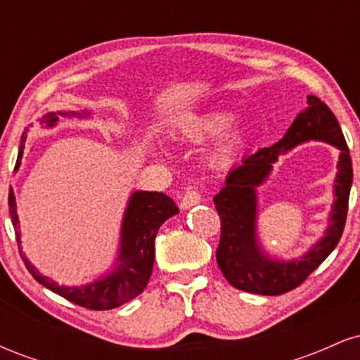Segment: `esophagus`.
I'll list each match as a JSON object with an SVG mask.
<instances>
[{
  "instance_id": "esophagus-1",
  "label": "esophagus",
  "mask_w": 360,
  "mask_h": 360,
  "mask_svg": "<svg viewBox=\"0 0 360 360\" xmlns=\"http://www.w3.org/2000/svg\"><path fill=\"white\" fill-rule=\"evenodd\" d=\"M200 201H201V194L198 191H194V189H188V191L184 193L183 200H181V208L188 210V208H191V206L200 203Z\"/></svg>"
}]
</instances>
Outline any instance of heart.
Masks as SVG:
<instances>
[{
	"instance_id": "b5f03b06",
	"label": "heart",
	"mask_w": 360,
	"mask_h": 360,
	"mask_svg": "<svg viewBox=\"0 0 360 360\" xmlns=\"http://www.w3.org/2000/svg\"><path fill=\"white\" fill-rule=\"evenodd\" d=\"M229 123V117L225 113H205L200 117H194L186 122L181 130L177 131V139L183 140L188 143H201L206 139L213 137V135L220 134L223 128ZM238 140V128L237 127H229V130L223 134V139L218 143V147L214 148L213 159L217 162H225L232 155L235 143Z\"/></svg>"
}]
</instances>
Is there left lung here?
Returning <instances> with one entry per match:
<instances>
[{"label":"left lung","instance_id":"obj_1","mask_svg":"<svg viewBox=\"0 0 360 360\" xmlns=\"http://www.w3.org/2000/svg\"><path fill=\"white\" fill-rule=\"evenodd\" d=\"M309 139H320L341 150L334 185L336 201L329 229L303 258L292 261L271 259L257 240V188L269 176L271 164L281 153ZM352 186V159L335 115L320 98L308 96V108L301 111L286 135L271 147L247 155L240 166L226 176L225 188L213 198L221 220L217 262L233 288L264 296H279L298 288L335 249L347 220Z\"/></svg>","mask_w":360,"mask_h":360}]
</instances>
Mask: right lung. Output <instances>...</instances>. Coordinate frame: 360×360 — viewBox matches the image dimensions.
I'll return each mask as SVG.
<instances>
[{
	"instance_id": "obj_1",
	"label": "right lung",
	"mask_w": 360,
	"mask_h": 360,
	"mask_svg": "<svg viewBox=\"0 0 360 360\" xmlns=\"http://www.w3.org/2000/svg\"><path fill=\"white\" fill-rule=\"evenodd\" d=\"M59 115L64 117H89V111H57V113H47L40 120L47 128L56 127ZM25 134L22 135V143H20L18 160L16 167L20 166V160L23 157V143ZM8 206H10L11 223L15 226V235L18 245L22 243L18 232V214H16V201L13 189L10 188L8 194ZM179 213L177 206L171 198L164 193L155 191H135L128 201L125 217L122 221V238H120V250L117 257V266L111 269L108 274L103 278L93 281V283L84 284V286H60L56 281L49 279L47 276H42L30 264V260L23 255L22 247L20 254L27 266L28 272L34 276L35 281H39L56 295L69 300L74 304H79L88 309H113L122 307L123 303H128L130 300L137 298L140 292L147 286L150 279L152 267H154L155 257V235L167 218L174 217Z\"/></svg>"
}]
</instances>
